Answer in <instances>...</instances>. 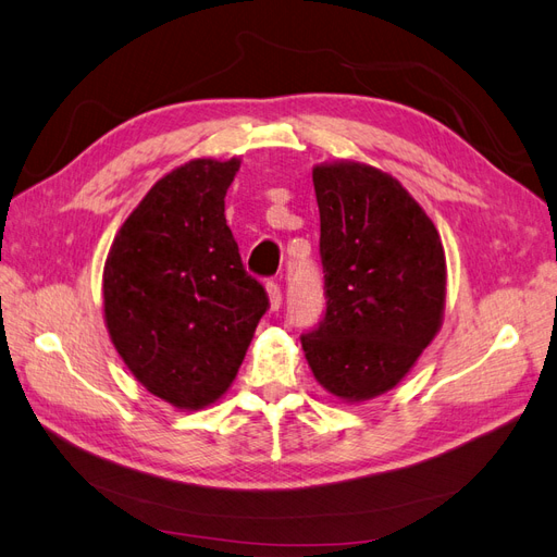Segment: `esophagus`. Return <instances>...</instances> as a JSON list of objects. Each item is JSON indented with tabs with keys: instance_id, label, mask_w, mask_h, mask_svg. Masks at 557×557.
Listing matches in <instances>:
<instances>
[{
	"instance_id": "esophagus-1",
	"label": "esophagus",
	"mask_w": 557,
	"mask_h": 557,
	"mask_svg": "<svg viewBox=\"0 0 557 557\" xmlns=\"http://www.w3.org/2000/svg\"><path fill=\"white\" fill-rule=\"evenodd\" d=\"M267 293H269V305H272V309L276 311V309L281 307V301H283L281 285L274 283V281H269V283H267Z\"/></svg>"
}]
</instances>
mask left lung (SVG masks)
<instances>
[{
  "label": "left lung",
  "mask_w": 557,
  "mask_h": 557,
  "mask_svg": "<svg viewBox=\"0 0 557 557\" xmlns=\"http://www.w3.org/2000/svg\"><path fill=\"white\" fill-rule=\"evenodd\" d=\"M325 313L299 336L318 383L362 401L409 372L442 325L446 260L399 181L358 162L313 170Z\"/></svg>",
  "instance_id": "obj_1"
}]
</instances>
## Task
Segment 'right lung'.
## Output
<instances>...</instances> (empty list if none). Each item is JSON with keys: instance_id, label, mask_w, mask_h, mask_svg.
Wrapping results in <instances>:
<instances>
[{"instance_id": "add662e5", "label": "right lung", "mask_w": 557, "mask_h": 557, "mask_svg": "<svg viewBox=\"0 0 557 557\" xmlns=\"http://www.w3.org/2000/svg\"><path fill=\"white\" fill-rule=\"evenodd\" d=\"M239 160H193L160 178L104 267L111 342L148 393L201 409L237 376L269 297L225 221Z\"/></svg>"}]
</instances>
